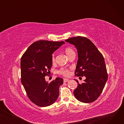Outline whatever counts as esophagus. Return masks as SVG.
<instances>
[{
    "label": "esophagus",
    "mask_w": 124,
    "mask_h": 124,
    "mask_svg": "<svg viewBox=\"0 0 124 124\" xmlns=\"http://www.w3.org/2000/svg\"><path fill=\"white\" fill-rule=\"evenodd\" d=\"M63 81L64 82H67L69 81V79H63Z\"/></svg>",
    "instance_id": "obj_1"
}]
</instances>
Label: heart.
<instances>
[{
  "instance_id": "obj_1",
  "label": "heart",
  "mask_w": 124,
  "mask_h": 124,
  "mask_svg": "<svg viewBox=\"0 0 124 124\" xmlns=\"http://www.w3.org/2000/svg\"><path fill=\"white\" fill-rule=\"evenodd\" d=\"M64 52L68 57H69V56L72 53L74 52V50L70 47H67L65 48V49L64 50ZM51 60L52 62H55V57L54 54H53L52 55ZM58 73L64 76H68L70 74V71L69 69L65 68H62L60 70H59L58 71Z\"/></svg>"
}]
</instances>
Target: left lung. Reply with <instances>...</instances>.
Listing matches in <instances>:
<instances>
[{"instance_id": "1", "label": "left lung", "mask_w": 124, "mask_h": 124, "mask_svg": "<svg viewBox=\"0 0 124 124\" xmlns=\"http://www.w3.org/2000/svg\"><path fill=\"white\" fill-rule=\"evenodd\" d=\"M66 42L72 44L77 49L78 60L75 75L85 76L84 82L79 83L73 92L75 98L84 103L94 101L101 93L108 75L101 53L86 37L78 36L69 38Z\"/></svg>"}]
</instances>
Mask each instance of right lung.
Returning <instances> with one entry per match:
<instances>
[{
    "instance_id": "add662e5",
    "label": "right lung",
    "mask_w": 124,
    "mask_h": 124,
    "mask_svg": "<svg viewBox=\"0 0 124 124\" xmlns=\"http://www.w3.org/2000/svg\"><path fill=\"white\" fill-rule=\"evenodd\" d=\"M63 41L40 40L31 44L21 60V82L31 102L39 107H47L55 102L59 94L63 79L57 77L50 83L45 77L52 67V54Z\"/></svg>"
}]
</instances>
